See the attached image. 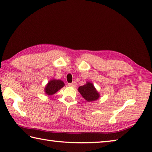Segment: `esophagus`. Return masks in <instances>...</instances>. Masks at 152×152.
Returning a JSON list of instances; mask_svg holds the SVG:
<instances>
[{
  "instance_id": "34e87169",
  "label": "esophagus",
  "mask_w": 152,
  "mask_h": 152,
  "mask_svg": "<svg viewBox=\"0 0 152 152\" xmlns=\"http://www.w3.org/2000/svg\"><path fill=\"white\" fill-rule=\"evenodd\" d=\"M68 86H69V87H76V86H77V83H76V82L73 81V83H69V84H68Z\"/></svg>"
}]
</instances>
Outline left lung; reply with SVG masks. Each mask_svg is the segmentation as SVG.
Returning <instances> with one entry per match:
<instances>
[{"instance_id": "8db88e82", "label": "left lung", "mask_w": 152, "mask_h": 152, "mask_svg": "<svg viewBox=\"0 0 152 152\" xmlns=\"http://www.w3.org/2000/svg\"><path fill=\"white\" fill-rule=\"evenodd\" d=\"M78 91L87 102H94L99 99L100 95L95 88L94 85L91 82H87L86 85L80 86Z\"/></svg>"}]
</instances>
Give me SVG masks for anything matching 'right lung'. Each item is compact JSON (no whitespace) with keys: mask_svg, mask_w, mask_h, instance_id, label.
I'll list each match as a JSON object with an SVG mask.
<instances>
[{"mask_svg":"<svg viewBox=\"0 0 152 152\" xmlns=\"http://www.w3.org/2000/svg\"><path fill=\"white\" fill-rule=\"evenodd\" d=\"M65 86L64 82L59 79H51L48 82L45 88V92L47 95H52Z\"/></svg>","mask_w":152,"mask_h":152,"instance_id":"right-lung-1","label":"right lung"}]
</instances>
